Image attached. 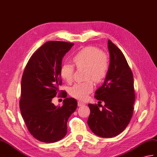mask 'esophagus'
<instances>
[{
	"instance_id": "esophagus-1",
	"label": "esophagus",
	"mask_w": 157,
	"mask_h": 157,
	"mask_svg": "<svg viewBox=\"0 0 157 157\" xmlns=\"http://www.w3.org/2000/svg\"><path fill=\"white\" fill-rule=\"evenodd\" d=\"M78 106H81V105H85V103H84V102H83V101H78Z\"/></svg>"
}]
</instances>
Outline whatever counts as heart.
<instances>
[{"mask_svg":"<svg viewBox=\"0 0 157 157\" xmlns=\"http://www.w3.org/2000/svg\"><path fill=\"white\" fill-rule=\"evenodd\" d=\"M74 63L78 69L86 68L85 82L77 83L71 86L69 92L76 99L86 100L94 90V82H102L106 77L110 67V59L107 53L94 47H87L76 53L72 57ZM74 65L64 63L60 67V75L68 83L74 80ZM89 78H92L89 79Z\"/></svg>","mask_w":157,"mask_h":157,"instance_id":"b5f03b06","label":"heart"}]
</instances>
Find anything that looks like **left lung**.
Here are the masks:
<instances>
[{
  "mask_svg": "<svg viewBox=\"0 0 157 157\" xmlns=\"http://www.w3.org/2000/svg\"><path fill=\"white\" fill-rule=\"evenodd\" d=\"M110 67L103 85L95 93V98L104 101L100 109L89 104L90 114L87 120L91 130L96 135L112 138L118 135L128 125L133 114L135 94L132 72L121 51L110 40ZM99 105V104H98Z\"/></svg>",
  "mask_w": 157,
  "mask_h": 157,
  "instance_id": "1",
  "label": "left lung"
}]
</instances>
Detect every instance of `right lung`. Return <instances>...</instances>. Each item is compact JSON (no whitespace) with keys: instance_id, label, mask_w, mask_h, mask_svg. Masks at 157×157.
Segmentation results:
<instances>
[{"instance_id":"obj_1","label":"right lung","mask_w":157,"mask_h":157,"mask_svg":"<svg viewBox=\"0 0 157 157\" xmlns=\"http://www.w3.org/2000/svg\"><path fill=\"white\" fill-rule=\"evenodd\" d=\"M74 44L63 41L46 42L32 55L21 79L19 101L22 117L33 136L46 143H56L67 132L68 118L78 106L73 98H65L62 106H56L52 99L62 83V59Z\"/></svg>"}]
</instances>
